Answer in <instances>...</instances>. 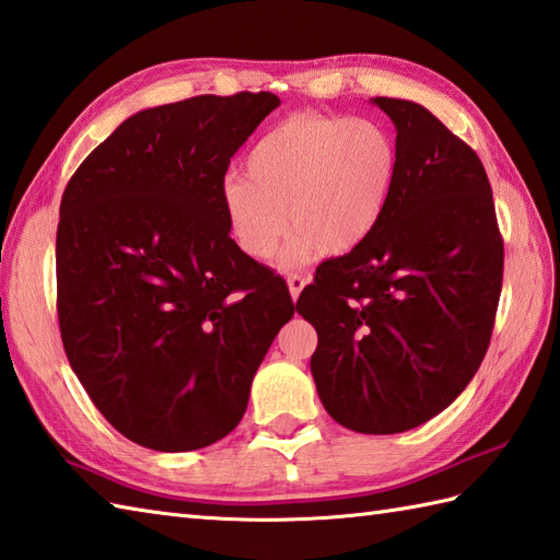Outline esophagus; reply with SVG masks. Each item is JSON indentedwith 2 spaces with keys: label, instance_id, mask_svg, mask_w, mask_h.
Masks as SVG:
<instances>
[{
  "label": "esophagus",
  "instance_id": "obj_1",
  "mask_svg": "<svg viewBox=\"0 0 560 560\" xmlns=\"http://www.w3.org/2000/svg\"><path fill=\"white\" fill-rule=\"evenodd\" d=\"M307 281H311V279H307L305 273H289L287 283H289V291H291V299H293V301H299V295H301V291L305 289Z\"/></svg>",
  "mask_w": 560,
  "mask_h": 560
}]
</instances>
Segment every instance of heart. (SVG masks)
Wrapping results in <instances>:
<instances>
[{
	"label": "heart",
	"mask_w": 560,
	"mask_h": 560,
	"mask_svg": "<svg viewBox=\"0 0 560 560\" xmlns=\"http://www.w3.org/2000/svg\"><path fill=\"white\" fill-rule=\"evenodd\" d=\"M399 149L371 117L293 115L247 153V175L231 173L221 205L233 241L269 259L295 229L283 265H299L319 247L343 255L371 235L397 183Z\"/></svg>",
	"instance_id": "heart-1"
}]
</instances>
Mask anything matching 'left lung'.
Here are the masks:
<instances>
[{"label": "left lung", "mask_w": 560, "mask_h": 560, "mask_svg": "<svg viewBox=\"0 0 560 560\" xmlns=\"http://www.w3.org/2000/svg\"><path fill=\"white\" fill-rule=\"evenodd\" d=\"M399 171L377 229L323 261L299 313L317 329L319 401L355 433H404L450 407L489 349L503 237L477 151L423 105L373 98Z\"/></svg>", "instance_id": "1"}]
</instances>
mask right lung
<instances>
[{"label":"right lung","instance_id":"right-lung-1","mask_svg":"<svg viewBox=\"0 0 560 560\" xmlns=\"http://www.w3.org/2000/svg\"><path fill=\"white\" fill-rule=\"evenodd\" d=\"M281 101L269 91L141 110L65 187L57 317L71 371L137 445L187 452L241 423L293 317L287 281L231 237L221 185Z\"/></svg>","mask_w":560,"mask_h":560}]
</instances>
